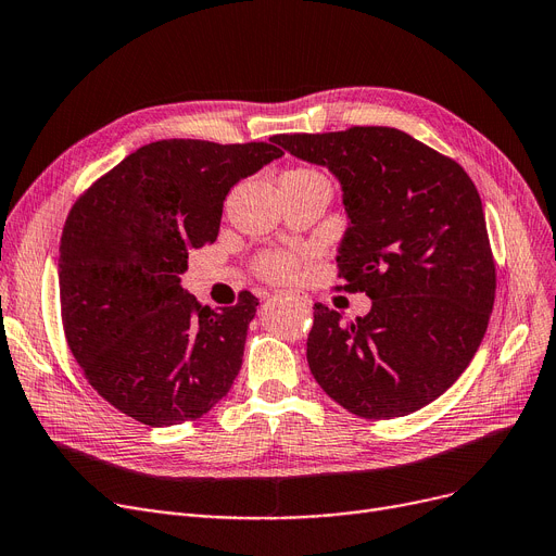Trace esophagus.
Here are the masks:
<instances>
[{"label":"esophagus","instance_id":"esophagus-1","mask_svg":"<svg viewBox=\"0 0 556 556\" xmlns=\"http://www.w3.org/2000/svg\"><path fill=\"white\" fill-rule=\"evenodd\" d=\"M277 295H279V298H293V300H300V302H304V304H311L308 295H302V293H293V291H279Z\"/></svg>","mask_w":556,"mask_h":556}]
</instances>
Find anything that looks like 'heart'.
Returning a JSON list of instances; mask_svg holds the SVG:
<instances>
[{
    "label": "heart",
    "instance_id": "b5f03b06",
    "mask_svg": "<svg viewBox=\"0 0 556 556\" xmlns=\"http://www.w3.org/2000/svg\"><path fill=\"white\" fill-rule=\"evenodd\" d=\"M281 179H293V181H320L325 179L316 167L308 165H300L293 167V170H286ZM300 268V256L291 254V252H268L263 254L256 263V270L261 277L270 279V281H288L293 279L295 273Z\"/></svg>",
    "mask_w": 556,
    "mask_h": 556
}]
</instances>
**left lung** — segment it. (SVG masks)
<instances>
[{
	"label": "left lung",
	"mask_w": 556,
	"mask_h": 556,
	"mask_svg": "<svg viewBox=\"0 0 556 556\" xmlns=\"http://www.w3.org/2000/svg\"><path fill=\"white\" fill-rule=\"evenodd\" d=\"M270 140L341 181L350 227L336 256L345 281L338 288L372 300L354 323L313 306V377L361 418L418 412L468 368L495 302V261L472 179L391 127Z\"/></svg>",
	"instance_id": "8db88e82"
}]
</instances>
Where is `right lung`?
<instances>
[{"mask_svg": "<svg viewBox=\"0 0 556 556\" xmlns=\"http://www.w3.org/2000/svg\"><path fill=\"white\" fill-rule=\"evenodd\" d=\"M283 152L270 142L156 140L72 206L59 256L65 341L88 383L150 427L195 420L243 366L258 300L202 306L181 288L188 252L213 243L229 190Z\"/></svg>", "mask_w": 556, "mask_h": 556, "instance_id": "1", "label": "right lung"}]
</instances>
